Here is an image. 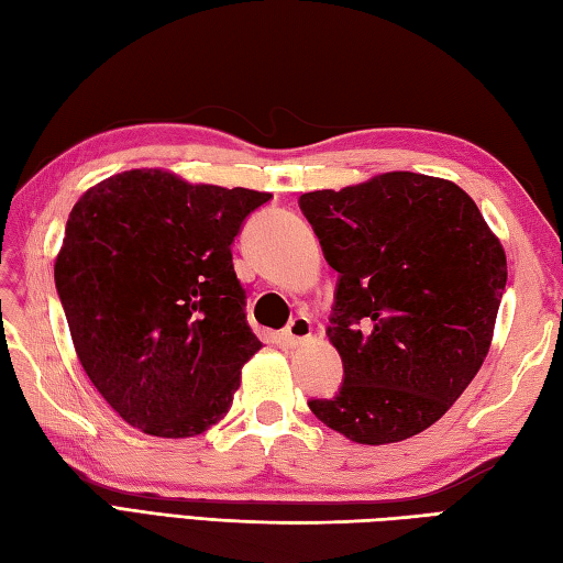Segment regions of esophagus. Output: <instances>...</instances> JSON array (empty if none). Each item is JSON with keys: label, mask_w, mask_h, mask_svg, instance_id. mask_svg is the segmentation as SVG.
Wrapping results in <instances>:
<instances>
[{"label": "esophagus", "mask_w": 563, "mask_h": 563, "mask_svg": "<svg viewBox=\"0 0 563 563\" xmlns=\"http://www.w3.org/2000/svg\"><path fill=\"white\" fill-rule=\"evenodd\" d=\"M283 339L288 346H300L312 339V322L307 317H295L283 332Z\"/></svg>", "instance_id": "esophagus-1"}]
</instances>
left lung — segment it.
<instances>
[{
    "label": "left lung",
    "mask_w": 563,
    "mask_h": 563,
    "mask_svg": "<svg viewBox=\"0 0 563 563\" xmlns=\"http://www.w3.org/2000/svg\"><path fill=\"white\" fill-rule=\"evenodd\" d=\"M300 209L339 273L327 336L344 363L336 398L310 410L358 444L424 432L488 356L500 239L456 183L410 170L305 192Z\"/></svg>",
    "instance_id": "obj_1"
}]
</instances>
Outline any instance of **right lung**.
<instances>
[{
    "label": "right lung",
    "mask_w": 563,
    "mask_h": 563,
    "mask_svg": "<svg viewBox=\"0 0 563 563\" xmlns=\"http://www.w3.org/2000/svg\"><path fill=\"white\" fill-rule=\"evenodd\" d=\"M271 197L136 168L75 202L55 288L87 378L143 434L197 437L229 412L263 346L231 241Z\"/></svg>",
    "instance_id": "obj_1"
}]
</instances>
